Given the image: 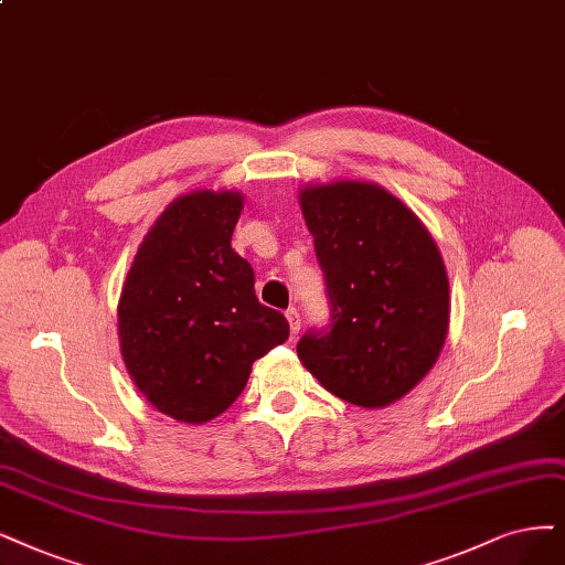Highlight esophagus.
Wrapping results in <instances>:
<instances>
[{"label":"esophagus","mask_w":565,"mask_h":565,"mask_svg":"<svg viewBox=\"0 0 565 565\" xmlns=\"http://www.w3.org/2000/svg\"><path fill=\"white\" fill-rule=\"evenodd\" d=\"M286 319H288V326H290V338H296L298 330H300V311L296 307L286 309Z\"/></svg>","instance_id":"esophagus-1"}]
</instances>
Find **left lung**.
I'll use <instances>...</instances> for the list:
<instances>
[{"label":"left lung","mask_w":565,"mask_h":565,"mask_svg":"<svg viewBox=\"0 0 565 565\" xmlns=\"http://www.w3.org/2000/svg\"><path fill=\"white\" fill-rule=\"evenodd\" d=\"M326 277L330 323L298 342L326 391L359 407L401 401L435 365L449 281L424 223L384 188L338 181L300 193Z\"/></svg>","instance_id":"1"}]
</instances>
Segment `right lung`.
<instances>
[{
	"mask_svg": "<svg viewBox=\"0 0 565 565\" xmlns=\"http://www.w3.org/2000/svg\"><path fill=\"white\" fill-rule=\"evenodd\" d=\"M242 195L174 200L143 237L118 302L125 367L156 409L204 424L233 405L250 365L288 340L256 298L254 267L230 246Z\"/></svg>",
	"mask_w": 565,
	"mask_h": 565,
	"instance_id": "1",
	"label": "right lung"
}]
</instances>
